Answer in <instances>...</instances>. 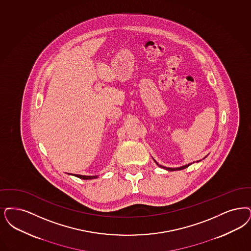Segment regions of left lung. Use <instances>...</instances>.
Segmentation results:
<instances>
[{
	"label": "left lung",
	"instance_id": "left-lung-1",
	"mask_svg": "<svg viewBox=\"0 0 251 251\" xmlns=\"http://www.w3.org/2000/svg\"><path fill=\"white\" fill-rule=\"evenodd\" d=\"M154 161L160 166V167H161V168H163V169H165V170L167 171H178V170H183V169H185V168H187V167H189L190 165H191V163H189V164H187V165H184V166H181V167H177V168H169V167H164V166H161V165H160L157 161H155L154 160Z\"/></svg>",
	"mask_w": 251,
	"mask_h": 251
}]
</instances>
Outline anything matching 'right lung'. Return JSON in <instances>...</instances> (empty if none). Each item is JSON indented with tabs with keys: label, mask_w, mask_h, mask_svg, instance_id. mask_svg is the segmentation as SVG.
Wrapping results in <instances>:
<instances>
[{
	"label": "right lung",
	"mask_w": 251,
	"mask_h": 251,
	"mask_svg": "<svg viewBox=\"0 0 251 251\" xmlns=\"http://www.w3.org/2000/svg\"><path fill=\"white\" fill-rule=\"evenodd\" d=\"M75 176L81 178V179H93V178H97V176H81V175H74Z\"/></svg>",
	"instance_id": "1"
}]
</instances>
